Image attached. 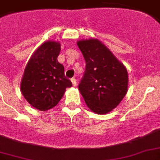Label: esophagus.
<instances>
[{
  "mask_svg": "<svg viewBox=\"0 0 160 160\" xmlns=\"http://www.w3.org/2000/svg\"><path fill=\"white\" fill-rule=\"evenodd\" d=\"M70 80H71V82H72L73 86H76V80H75V78H72Z\"/></svg>",
  "mask_w": 160,
  "mask_h": 160,
  "instance_id": "1",
  "label": "esophagus"
}]
</instances>
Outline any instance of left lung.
<instances>
[{"instance_id": "left-lung-1", "label": "left lung", "mask_w": 160, "mask_h": 160, "mask_svg": "<svg viewBox=\"0 0 160 160\" xmlns=\"http://www.w3.org/2000/svg\"><path fill=\"white\" fill-rule=\"evenodd\" d=\"M85 60L79 90L93 112L104 114L116 108L128 91V72L112 52L97 39L77 42Z\"/></svg>"}]
</instances>
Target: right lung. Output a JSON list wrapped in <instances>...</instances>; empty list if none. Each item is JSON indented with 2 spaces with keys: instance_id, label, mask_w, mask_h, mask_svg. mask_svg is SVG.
<instances>
[{
  "instance_id": "right-lung-1",
  "label": "right lung",
  "mask_w": 160,
  "mask_h": 160,
  "mask_svg": "<svg viewBox=\"0 0 160 160\" xmlns=\"http://www.w3.org/2000/svg\"><path fill=\"white\" fill-rule=\"evenodd\" d=\"M60 43L48 41L39 46L29 60L21 83V91L27 102L45 111L60 102L72 83L65 76L63 65L58 62Z\"/></svg>"
}]
</instances>
